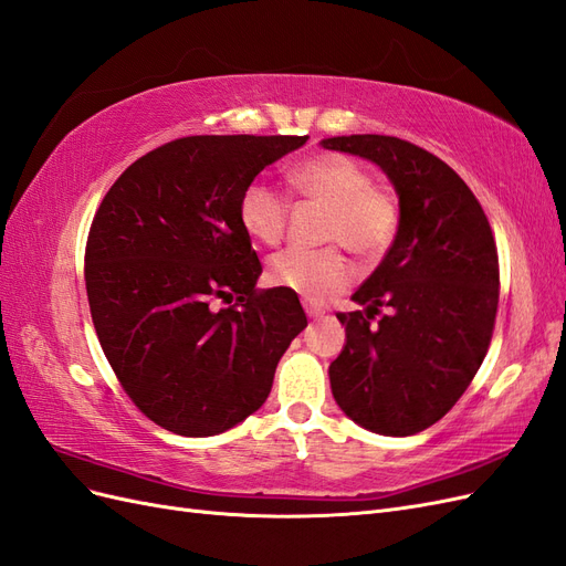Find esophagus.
I'll return each instance as SVG.
<instances>
[{
    "label": "esophagus",
    "mask_w": 566,
    "mask_h": 566,
    "mask_svg": "<svg viewBox=\"0 0 566 566\" xmlns=\"http://www.w3.org/2000/svg\"><path fill=\"white\" fill-rule=\"evenodd\" d=\"M304 312H306V316H310V318H321L325 314L321 306H316L312 302H304Z\"/></svg>",
    "instance_id": "34e87169"
}]
</instances>
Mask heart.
<instances>
[{
  "mask_svg": "<svg viewBox=\"0 0 566 566\" xmlns=\"http://www.w3.org/2000/svg\"><path fill=\"white\" fill-rule=\"evenodd\" d=\"M290 188L312 202L328 208L323 221V241L345 245L361 260H380L399 233V200L373 184L368 169L347 156H318L295 165L287 172ZM290 202L264 181H252L238 200L241 227L254 241L276 245L287 227ZM352 264L337 245L318 250L287 248L269 260L266 276L273 285L325 302L352 283Z\"/></svg>",
  "mask_w": 566,
  "mask_h": 566,
  "instance_id": "b5f03b06",
  "label": "heart"
}]
</instances>
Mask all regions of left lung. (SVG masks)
<instances>
[{
  "mask_svg": "<svg viewBox=\"0 0 566 566\" xmlns=\"http://www.w3.org/2000/svg\"><path fill=\"white\" fill-rule=\"evenodd\" d=\"M323 148L382 167L401 224L385 260L337 314L347 345L331 364L337 406L370 432L408 437L441 420L482 366L499 312V250L482 205L453 169L382 134L333 136Z\"/></svg>",
  "mask_w": 566,
  "mask_h": 566,
  "instance_id": "obj_1",
  "label": "left lung"
}]
</instances>
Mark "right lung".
Instances as JSON below:
<instances>
[{
  "mask_svg": "<svg viewBox=\"0 0 566 566\" xmlns=\"http://www.w3.org/2000/svg\"><path fill=\"white\" fill-rule=\"evenodd\" d=\"M310 136H184L111 186L84 250L94 328L142 413L181 437L231 430L260 408L304 328L297 295L260 290L243 188Z\"/></svg>",
  "mask_w": 566,
  "mask_h": 566,
  "instance_id": "right-lung-1",
  "label": "right lung"
}]
</instances>
